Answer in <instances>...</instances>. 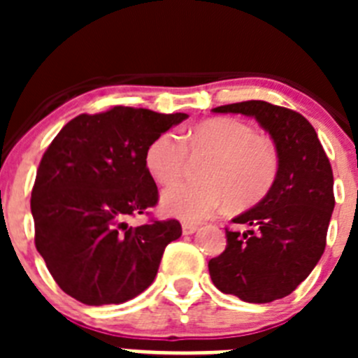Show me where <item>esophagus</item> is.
<instances>
[{"label": "esophagus", "instance_id": "esophagus-1", "mask_svg": "<svg viewBox=\"0 0 358 358\" xmlns=\"http://www.w3.org/2000/svg\"><path fill=\"white\" fill-rule=\"evenodd\" d=\"M199 227L195 226V224H192V222H182V233H185V235H194L195 231H197Z\"/></svg>", "mask_w": 358, "mask_h": 358}]
</instances>
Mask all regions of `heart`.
Instances as JSON below:
<instances>
[{
    "label": "heart",
    "instance_id": "b5f03b06",
    "mask_svg": "<svg viewBox=\"0 0 358 358\" xmlns=\"http://www.w3.org/2000/svg\"><path fill=\"white\" fill-rule=\"evenodd\" d=\"M206 154L199 177L202 182L179 185L161 199L164 213L185 220L208 218L231 197L233 206L262 201L278 173L276 148L235 118H211L189 127L181 141L170 132L159 134L145 152L148 176L159 186L181 179L186 156Z\"/></svg>",
    "mask_w": 358,
    "mask_h": 358
}]
</instances>
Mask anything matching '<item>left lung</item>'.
<instances>
[{"mask_svg": "<svg viewBox=\"0 0 358 358\" xmlns=\"http://www.w3.org/2000/svg\"><path fill=\"white\" fill-rule=\"evenodd\" d=\"M256 118L278 152L268 194L227 229L226 249L208 262L213 285L248 303L289 296L321 260L335 206L334 172L315 129L303 115L264 100L215 107Z\"/></svg>", "mask_w": 358, "mask_h": 358, "instance_id": "1", "label": "left lung"}]
</instances>
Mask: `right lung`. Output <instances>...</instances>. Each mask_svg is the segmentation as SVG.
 I'll return each instance as SVG.
<instances>
[{
	"mask_svg": "<svg viewBox=\"0 0 358 358\" xmlns=\"http://www.w3.org/2000/svg\"><path fill=\"white\" fill-rule=\"evenodd\" d=\"M186 118L116 106L78 115L46 148L30 199L36 248L68 296L120 305L152 285L181 224L152 218L132 227L127 218L159 201L145 166L147 147Z\"/></svg>",
	"mask_w": 358,
	"mask_h": 358,
	"instance_id": "right-lung-1",
	"label": "right lung"
}]
</instances>
